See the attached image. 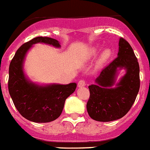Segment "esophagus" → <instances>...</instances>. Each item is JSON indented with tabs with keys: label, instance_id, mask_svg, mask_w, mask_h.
Segmentation results:
<instances>
[{
	"label": "esophagus",
	"instance_id": "34e87169",
	"mask_svg": "<svg viewBox=\"0 0 150 150\" xmlns=\"http://www.w3.org/2000/svg\"><path fill=\"white\" fill-rule=\"evenodd\" d=\"M85 85H86V82H85V81H84V80H81V81H79L78 84H77V86L79 88L84 87Z\"/></svg>",
	"mask_w": 150,
	"mask_h": 150
}]
</instances>
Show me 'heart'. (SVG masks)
<instances>
[{"mask_svg": "<svg viewBox=\"0 0 150 150\" xmlns=\"http://www.w3.org/2000/svg\"><path fill=\"white\" fill-rule=\"evenodd\" d=\"M98 51H99V46H96V47H92V49L90 50L89 54L90 55H94L96 54H97ZM111 50L108 48L107 49H104L101 52L100 57H99V59H98V62L100 65H102L103 63H105L108 60L109 58H111Z\"/></svg>", "mask_w": 150, "mask_h": 150, "instance_id": "obj_1", "label": "heart"}]
</instances>
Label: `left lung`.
<instances>
[{
  "mask_svg": "<svg viewBox=\"0 0 150 150\" xmlns=\"http://www.w3.org/2000/svg\"><path fill=\"white\" fill-rule=\"evenodd\" d=\"M126 74L116 82L118 71ZM140 88L139 65L132 47L120 38L119 52L113 62L101 71L95 84L88 86L90 96L87 111L92 119L111 122L121 119L130 111Z\"/></svg>",
  "mask_w": 150,
  "mask_h": 150,
  "instance_id": "left-lung-1",
  "label": "left lung"
}]
</instances>
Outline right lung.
Instances as JSON below:
<instances>
[{
  "mask_svg": "<svg viewBox=\"0 0 150 150\" xmlns=\"http://www.w3.org/2000/svg\"><path fill=\"white\" fill-rule=\"evenodd\" d=\"M36 43L61 47L58 40L41 36L22 45L10 62L8 92L16 108L22 116L34 122H49L60 116L65 101L75 91L76 84L40 85L27 77L23 71L26 54Z\"/></svg>",
  "mask_w": 150,
  "mask_h": 150,
  "instance_id": "1",
  "label": "right lung"
}]
</instances>
